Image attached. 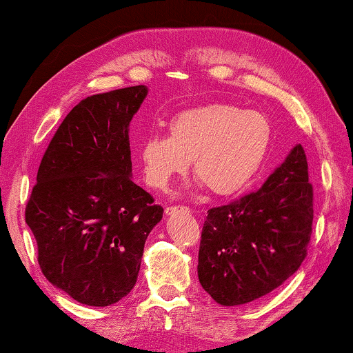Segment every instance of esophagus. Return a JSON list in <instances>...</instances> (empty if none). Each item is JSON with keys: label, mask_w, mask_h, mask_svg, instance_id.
I'll return each instance as SVG.
<instances>
[{"label": "esophagus", "mask_w": 353, "mask_h": 353, "mask_svg": "<svg viewBox=\"0 0 353 353\" xmlns=\"http://www.w3.org/2000/svg\"><path fill=\"white\" fill-rule=\"evenodd\" d=\"M178 210H188V209H186V207H180V205H172V207H167V209H165V215H172Z\"/></svg>", "instance_id": "1"}]
</instances>
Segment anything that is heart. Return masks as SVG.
<instances>
[{
	"mask_svg": "<svg viewBox=\"0 0 353 353\" xmlns=\"http://www.w3.org/2000/svg\"><path fill=\"white\" fill-rule=\"evenodd\" d=\"M272 141L268 119L257 110L207 104L176 114L168 137H149L141 146L144 180L167 190L175 176L192 172L219 196L245 188L267 156Z\"/></svg>",
	"mask_w": 353,
	"mask_h": 353,
	"instance_id": "1",
	"label": "heart"
}]
</instances>
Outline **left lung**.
<instances>
[{
  "instance_id": "1",
  "label": "left lung",
  "mask_w": 353,
  "mask_h": 353,
  "mask_svg": "<svg viewBox=\"0 0 353 353\" xmlns=\"http://www.w3.org/2000/svg\"><path fill=\"white\" fill-rule=\"evenodd\" d=\"M312 221L313 188L305 151L297 144L259 191L207 212L201 286L225 307L267 296L301 267Z\"/></svg>"
}]
</instances>
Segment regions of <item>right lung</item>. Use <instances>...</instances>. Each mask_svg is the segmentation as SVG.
<instances>
[{
    "mask_svg": "<svg viewBox=\"0 0 353 353\" xmlns=\"http://www.w3.org/2000/svg\"><path fill=\"white\" fill-rule=\"evenodd\" d=\"M146 96L138 85L80 101L52 137L26 207L43 274L90 307L132 291L162 220V207L132 180L130 122Z\"/></svg>",
    "mask_w": 353,
    "mask_h": 353,
    "instance_id": "add662e5",
    "label": "right lung"
}]
</instances>
